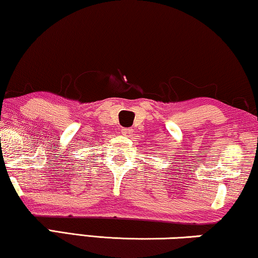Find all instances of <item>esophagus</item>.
<instances>
[{
  "mask_svg": "<svg viewBox=\"0 0 258 258\" xmlns=\"http://www.w3.org/2000/svg\"><path fill=\"white\" fill-rule=\"evenodd\" d=\"M121 133H122L123 136H130V135H132V133H133V129H130V128H123V129L121 130Z\"/></svg>",
  "mask_w": 258,
  "mask_h": 258,
  "instance_id": "obj_1",
  "label": "esophagus"
}]
</instances>
